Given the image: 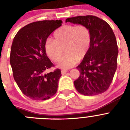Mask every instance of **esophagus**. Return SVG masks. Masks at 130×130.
<instances>
[{"label": "esophagus", "mask_w": 130, "mask_h": 130, "mask_svg": "<svg viewBox=\"0 0 130 130\" xmlns=\"http://www.w3.org/2000/svg\"><path fill=\"white\" fill-rule=\"evenodd\" d=\"M67 72H68L67 70H62L61 71V73L62 75H64V74H65V73H66Z\"/></svg>", "instance_id": "esophagus-1"}]
</instances>
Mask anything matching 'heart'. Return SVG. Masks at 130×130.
<instances>
[{"label": "heart", "mask_w": 130, "mask_h": 130, "mask_svg": "<svg viewBox=\"0 0 130 130\" xmlns=\"http://www.w3.org/2000/svg\"><path fill=\"white\" fill-rule=\"evenodd\" d=\"M53 40H47L44 45L47 56L53 62H58L65 51V55L58 67L68 69L73 67L78 60L83 58L91 43V33L85 25H64L53 34Z\"/></svg>", "instance_id": "heart-1"}]
</instances>
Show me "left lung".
I'll return each mask as SVG.
<instances>
[{
  "label": "left lung",
  "mask_w": 130,
  "mask_h": 130,
  "mask_svg": "<svg viewBox=\"0 0 130 130\" xmlns=\"http://www.w3.org/2000/svg\"><path fill=\"white\" fill-rule=\"evenodd\" d=\"M70 22L87 26L91 33V43L87 55L77 69L80 72L74 81L76 90L85 96H94L107 90L117 70L119 49L109 25L93 15L66 19Z\"/></svg>",
  "instance_id": "8db88e82"
}]
</instances>
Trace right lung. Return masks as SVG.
Instances as JSON below:
<instances>
[{
  "instance_id": "add662e5",
  "label": "right lung",
  "mask_w": 130,
  "mask_h": 130,
  "mask_svg": "<svg viewBox=\"0 0 130 130\" xmlns=\"http://www.w3.org/2000/svg\"><path fill=\"white\" fill-rule=\"evenodd\" d=\"M61 20L32 23L18 31L11 44L10 64L16 83L25 96L34 100H45L56 94L59 69L44 73L54 66L44 45L49 36L62 25Z\"/></svg>"
}]
</instances>
